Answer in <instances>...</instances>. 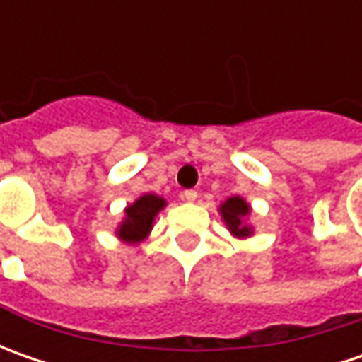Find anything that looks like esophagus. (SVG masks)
<instances>
[{
    "instance_id": "esophagus-1",
    "label": "esophagus",
    "mask_w": 362,
    "mask_h": 362,
    "mask_svg": "<svg viewBox=\"0 0 362 362\" xmlns=\"http://www.w3.org/2000/svg\"><path fill=\"white\" fill-rule=\"evenodd\" d=\"M183 199H185V202H195V199H197V191H195V189L183 191Z\"/></svg>"
}]
</instances>
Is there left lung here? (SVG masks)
<instances>
[{
  "label": "left lung",
  "instance_id": "8db88e82",
  "mask_svg": "<svg viewBox=\"0 0 362 362\" xmlns=\"http://www.w3.org/2000/svg\"><path fill=\"white\" fill-rule=\"evenodd\" d=\"M247 214H250V205L243 202L242 197H230L221 205V216L235 235H250V228L242 223V219Z\"/></svg>",
  "mask_w": 362,
  "mask_h": 362
}]
</instances>
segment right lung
I'll return each instance as SVG.
<instances>
[{"mask_svg":"<svg viewBox=\"0 0 362 362\" xmlns=\"http://www.w3.org/2000/svg\"><path fill=\"white\" fill-rule=\"evenodd\" d=\"M165 207V199H160L157 195H143L141 199L132 203L127 207V219L122 221L119 230V238H122L124 242H141L145 238L151 226H153V219L159 214L160 209Z\"/></svg>","mask_w":362,"mask_h":362,"instance_id":"add662e5","label":"right lung"}]
</instances>
